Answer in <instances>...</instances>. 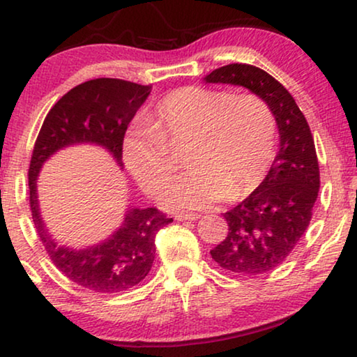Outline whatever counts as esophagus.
<instances>
[{"instance_id":"esophagus-1","label":"esophagus","mask_w":357,"mask_h":357,"mask_svg":"<svg viewBox=\"0 0 357 357\" xmlns=\"http://www.w3.org/2000/svg\"><path fill=\"white\" fill-rule=\"evenodd\" d=\"M174 219L176 220H197V219H200V214H197V213H179V214H176V216H174Z\"/></svg>"}]
</instances>
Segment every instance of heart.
<instances>
[{
	"mask_svg": "<svg viewBox=\"0 0 357 357\" xmlns=\"http://www.w3.org/2000/svg\"><path fill=\"white\" fill-rule=\"evenodd\" d=\"M188 141L189 172L173 181L162 203L200 209L240 199L262 183L275 154L276 121L265 100L200 86L179 87L157 101L149 122L138 119L123 138V160L155 194L174 172L169 149Z\"/></svg>",
	"mask_w": 357,
	"mask_h": 357,
	"instance_id": "heart-1",
	"label": "heart"
}]
</instances>
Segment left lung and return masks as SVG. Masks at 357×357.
<instances>
[{"mask_svg":"<svg viewBox=\"0 0 357 357\" xmlns=\"http://www.w3.org/2000/svg\"><path fill=\"white\" fill-rule=\"evenodd\" d=\"M206 82L250 89L273 111L280 152L259 188L224 214L229 234L211 250L220 268L236 275H262L284 262L307 230L319 190L313 135L286 87L267 71L248 63L220 66Z\"/></svg>","mask_w":357,"mask_h":357,"instance_id":"8db88e82","label":"left lung"}]
</instances>
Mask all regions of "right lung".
<instances>
[{
  "label": "right lung",
  "mask_w": 357,
  "mask_h": 357,
  "mask_svg": "<svg viewBox=\"0 0 357 357\" xmlns=\"http://www.w3.org/2000/svg\"><path fill=\"white\" fill-rule=\"evenodd\" d=\"M151 93V86L100 77L65 93L49 114L33 148L28 185L30 208L39 240L54 265L77 286L98 294H116L139 284L155 257V234L173 222L157 208H130L121 229L101 245L75 251L59 246L44 229L38 208L36 178L41 165L65 146L95 143L121 163L127 127ZM122 165V163H121Z\"/></svg>",
  "instance_id": "add662e5"
}]
</instances>
